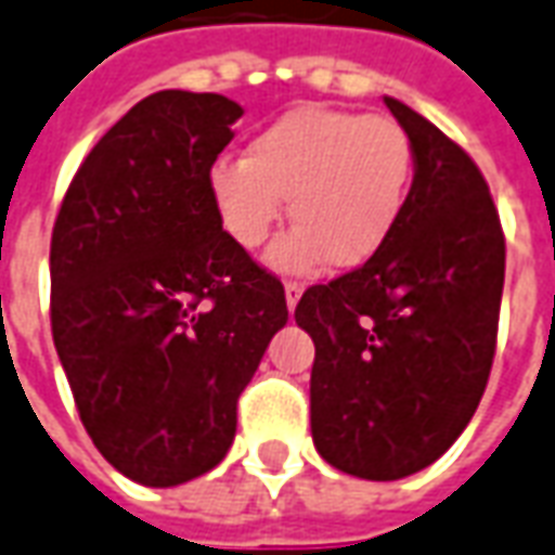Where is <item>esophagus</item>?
<instances>
[{
	"label": "esophagus",
	"instance_id": "34e87169",
	"mask_svg": "<svg viewBox=\"0 0 555 555\" xmlns=\"http://www.w3.org/2000/svg\"><path fill=\"white\" fill-rule=\"evenodd\" d=\"M299 297H302V285L299 282H285V302H288V309H297Z\"/></svg>",
	"mask_w": 555,
	"mask_h": 555
}]
</instances>
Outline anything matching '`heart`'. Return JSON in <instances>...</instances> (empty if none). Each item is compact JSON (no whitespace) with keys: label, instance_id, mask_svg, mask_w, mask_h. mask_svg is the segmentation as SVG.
<instances>
[{"label":"heart","instance_id":"heart-1","mask_svg":"<svg viewBox=\"0 0 555 555\" xmlns=\"http://www.w3.org/2000/svg\"><path fill=\"white\" fill-rule=\"evenodd\" d=\"M414 176L409 131L385 114L302 105L246 143L244 162L208 170L225 235L256 249L285 217L297 225L270 249L282 273L367 264L403 217Z\"/></svg>","mask_w":555,"mask_h":555}]
</instances>
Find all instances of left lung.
<instances>
[{"instance_id":"8db88e82","label":"left lung","mask_w":555,"mask_h":555,"mask_svg":"<svg viewBox=\"0 0 555 555\" xmlns=\"http://www.w3.org/2000/svg\"><path fill=\"white\" fill-rule=\"evenodd\" d=\"M414 146V179L388 244L311 285L299 330L314 340L311 438L344 474L391 482L424 470L470 424L488 385L506 241L479 167L385 96Z\"/></svg>"}]
</instances>
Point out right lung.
<instances>
[{"instance_id":"obj_1","label":"right lung","mask_w":555,"mask_h":555,"mask_svg":"<svg viewBox=\"0 0 555 555\" xmlns=\"http://www.w3.org/2000/svg\"><path fill=\"white\" fill-rule=\"evenodd\" d=\"M244 114L158 90L81 162L52 229V338L93 444L182 486L223 462L237 397L288 323L285 288L223 232L208 170Z\"/></svg>"}]
</instances>
